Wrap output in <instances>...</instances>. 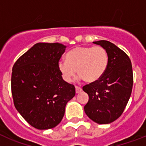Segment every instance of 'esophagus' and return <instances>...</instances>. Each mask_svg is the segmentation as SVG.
<instances>
[{
  "label": "esophagus",
  "mask_w": 146,
  "mask_h": 146,
  "mask_svg": "<svg viewBox=\"0 0 146 146\" xmlns=\"http://www.w3.org/2000/svg\"><path fill=\"white\" fill-rule=\"evenodd\" d=\"M82 88H80V87L76 86V93H80V92H82Z\"/></svg>",
  "instance_id": "obj_1"
}]
</instances>
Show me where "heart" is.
<instances>
[{
	"instance_id": "b5f03b06",
	"label": "heart",
	"mask_w": 146,
	"mask_h": 146,
	"mask_svg": "<svg viewBox=\"0 0 146 146\" xmlns=\"http://www.w3.org/2000/svg\"><path fill=\"white\" fill-rule=\"evenodd\" d=\"M108 64V55L104 48L78 46L66 54V60L58 61L57 68L66 82H71L77 72L80 79L93 83L103 76Z\"/></svg>"
}]
</instances>
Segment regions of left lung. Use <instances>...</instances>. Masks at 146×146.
Masks as SVG:
<instances>
[{
    "label": "left lung",
    "mask_w": 146,
    "mask_h": 146,
    "mask_svg": "<svg viewBox=\"0 0 146 146\" xmlns=\"http://www.w3.org/2000/svg\"><path fill=\"white\" fill-rule=\"evenodd\" d=\"M106 50L108 64L97 82L83 86L89 95L85 113L98 124H108L122 114L131 96L133 76L131 61L127 54L105 40L93 42Z\"/></svg>",
    "instance_id": "8db88e82"
}]
</instances>
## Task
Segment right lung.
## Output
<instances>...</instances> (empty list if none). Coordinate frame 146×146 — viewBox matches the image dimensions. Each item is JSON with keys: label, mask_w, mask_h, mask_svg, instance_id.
Masks as SVG:
<instances>
[{"label": "right lung", "mask_w": 146, "mask_h": 146, "mask_svg": "<svg viewBox=\"0 0 146 146\" xmlns=\"http://www.w3.org/2000/svg\"><path fill=\"white\" fill-rule=\"evenodd\" d=\"M66 46L37 43L17 60L13 67L11 89L15 108L38 129L59 124L66 103L75 96L73 85L62 78L57 63Z\"/></svg>", "instance_id": "right-lung-1"}]
</instances>
